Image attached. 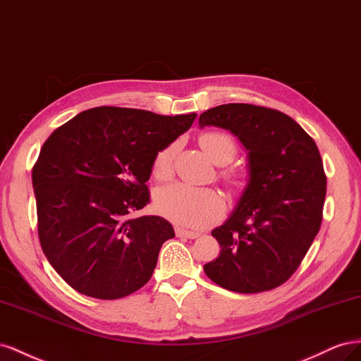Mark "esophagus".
Listing matches in <instances>:
<instances>
[{
  "mask_svg": "<svg viewBox=\"0 0 361 361\" xmlns=\"http://www.w3.org/2000/svg\"><path fill=\"white\" fill-rule=\"evenodd\" d=\"M175 234H177L178 238H188V239H197L201 235V233H198V231H188L183 228H175Z\"/></svg>",
  "mask_w": 361,
  "mask_h": 361,
  "instance_id": "obj_1",
  "label": "esophagus"
}]
</instances>
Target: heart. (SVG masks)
Masks as SVG:
<instances>
[{"instance_id":"1","label":"heart","mask_w":361,"mask_h":361,"mask_svg":"<svg viewBox=\"0 0 361 361\" xmlns=\"http://www.w3.org/2000/svg\"><path fill=\"white\" fill-rule=\"evenodd\" d=\"M200 145L205 154L219 166H225L233 161L238 154V145L234 139L224 131H207L200 136ZM177 145L171 143L163 148L154 160L152 173L159 180L168 178L172 173V164ZM222 178L235 186L238 178L231 172H224ZM157 212L173 222L186 226H201L209 225L222 213L224 201L221 195L209 188H195L189 184L173 183L163 186L156 192L154 197Z\"/></svg>"}]
</instances>
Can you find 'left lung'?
I'll return each instance as SVG.
<instances>
[{"label":"left lung","mask_w":361,"mask_h":361,"mask_svg":"<svg viewBox=\"0 0 361 361\" xmlns=\"http://www.w3.org/2000/svg\"><path fill=\"white\" fill-rule=\"evenodd\" d=\"M230 130L248 151V184L230 218L212 231L219 242L204 272L226 290H272L293 275L321 228L326 177L314 140L284 113L222 104L200 127Z\"/></svg>","instance_id":"8db88e82"}]
</instances>
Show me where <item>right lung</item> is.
Here are the masks:
<instances>
[{"mask_svg": "<svg viewBox=\"0 0 361 361\" xmlns=\"http://www.w3.org/2000/svg\"><path fill=\"white\" fill-rule=\"evenodd\" d=\"M195 118L102 106L47 139L32 175L37 233L48 262L72 289L119 300L149 281L161 245L175 233L160 216L133 213L149 202L156 156Z\"/></svg>", "mask_w": 361, "mask_h": 361, "instance_id": "right-lung-1", "label": "right lung"}]
</instances>
